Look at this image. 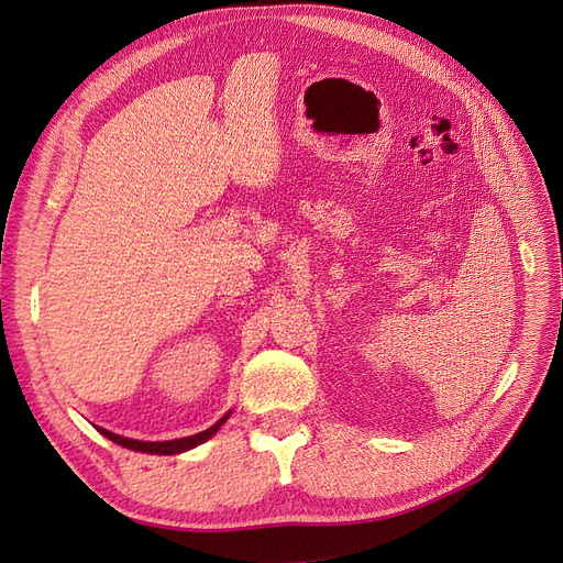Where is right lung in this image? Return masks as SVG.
I'll list each match as a JSON object with an SVG mask.
<instances>
[{"mask_svg":"<svg viewBox=\"0 0 563 563\" xmlns=\"http://www.w3.org/2000/svg\"><path fill=\"white\" fill-rule=\"evenodd\" d=\"M228 417H230V412H228L223 419H219L214 426H209V429H207V431H202V433L188 435V438H179V440H165V442H144V440H132V438L115 435V433H111V431H107V429H97V431H100L104 438H109L111 442L121 444V448H125V450L146 452V454H167V456H172V454H181V452H186V450L198 448V444H202L205 440H209L211 435H214V433L221 429V426L225 423V419H228Z\"/></svg>","mask_w":563,"mask_h":563,"instance_id":"obj_1","label":"right lung"}]
</instances>
